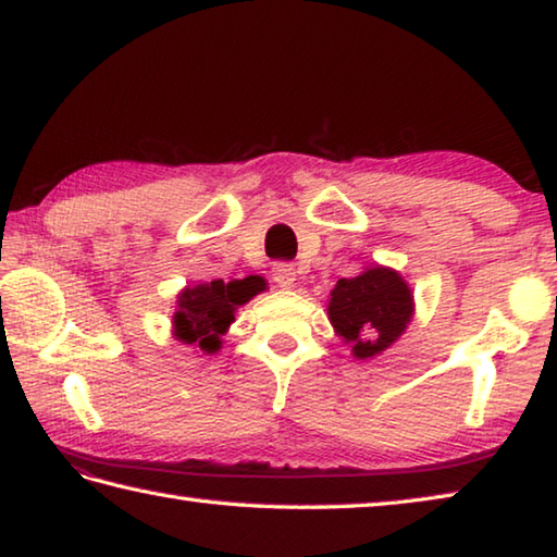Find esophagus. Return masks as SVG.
<instances>
[{
	"label": "esophagus",
	"mask_w": 557,
	"mask_h": 557,
	"mask_svg": "<svg viewBox=\"0 0 557 557\" xmlns=\"http://www.w3.org/2000/svg\"><path fill=\"white\" fill-rule=\"evenodd\" d=\"M272 280H275L280 287H292L297 280L295 265H289V262H277V265L272 268Z\"/></svg>",
	"instance_id": "1"
}]
</instances>
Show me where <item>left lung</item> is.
<instances>
[{
	"label": "left lung",
	"instance_id": "1",
	"mask_svg": "<svg viewBox=\"0 0 557 557\" xmlns=\"http://www.w3.org/2000/svg\"><path fill=\"white\" fill-rule=\"evenodd\" d=\"M329 322L358 361H371L405 334L414 299L398 270L369 265L356 277L338 280L329 292Z\"/></svg>",
	"mask_w": 557,
	"mask_h": 557
}]
</instances>
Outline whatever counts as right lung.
Returning a JSON list of instances; mask_svg holds the SVG:
<instances>
[{"label":"right lung","mask_w":557,"mask_h":557,"mask_svg":"<svg viewBox=\"0 0 557 557\" xmlns=\"http://www.w3.org/2000/svg\"><path fill=\"white\" fill-rule=\"evenodd\" d=\"M265 289V280L258 275L223 282L188 285L176 295V312L172 317V334L176 342L201 348L203 354H219L223 336L235 322V309Z\"/></svg>","instance_id":"right-lung-1"}]
</instances>
